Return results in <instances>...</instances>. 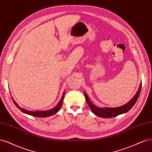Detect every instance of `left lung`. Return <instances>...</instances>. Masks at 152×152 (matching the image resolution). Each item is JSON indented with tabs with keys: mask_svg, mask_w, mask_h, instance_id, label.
<instances>
[{
	"mask_svg": "<svg viewBox=\"0 0 152 152\" xmlns=\"http://www.w3.org/2000/svg\"><path fill=\"white\" fill-rule=\"evenodd\" d=\"M141 84H140L139 89L138 91H137L136 94L128 103H127L126 104L122 106L114 107H114H112V108H111V107H110V108L109 107H106V108H100V107H98L92 104L89 99V97L88 96L85 92H84V95L86 102L88 103V104L90 108L96 115L100 117H103V118H110V117H114L120 114L126 113V112L129 111L132 107L134 106L137 100H138L141 91Z\"/></svg>",
	"mask_w": 152,
	"mask_h": 152,
	"instance_id": "8db88e82",
	"label": "left lung"
}]
</instances>
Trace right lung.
Instances as JSON below:
<instances>
[{"instance_id": "add662e5", "label": "right lung", "mask_w": 152, "mask_h": 152, "mask_svg": "<svg viewBox=\"0 0 152 152\" xmlns=\"http://www.w3.org/2000/svg\"><path fill=\"white\" fill-rule=\"evenodd\" d=\"M64 94H65V91L63 93V95L62 96L61 98V100L59 101V102L58 103V104L57 105V106H56L55 107H53V109H50V110H43V111H40V110H37V111H29L27 110L24 109L21 107H19L18 105V104H17V103L13 100V99L12 98V101L14 102V104H15V105L18 107V108L20 110L21 112H23V113L24 114H26L28 115H30L32 116H35V117H49L51 115H53L56 114L57 112L58 111V110L60 109L62 105V102H63V100H64Z\"/></svg>"}]
</instances>
